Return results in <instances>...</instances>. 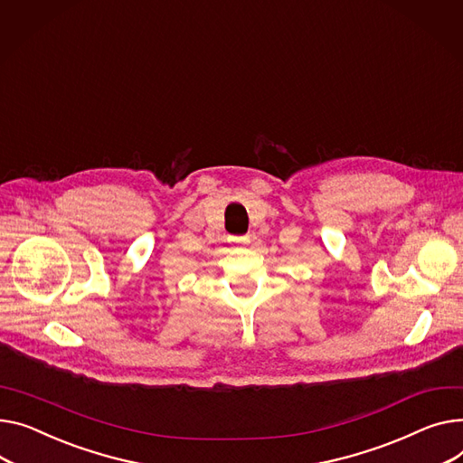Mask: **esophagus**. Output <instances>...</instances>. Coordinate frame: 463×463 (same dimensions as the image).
Returning a JSON list of instances; mask_svg holds the SVG:
<instances>
[{"instance_id": "obj_1", "label": "esophagus", "mask_w": 463, "mask_h": 463, "mask_svg": "<svg viewBox=\"0 0 463 463\" xmlns=\"http://www.w3.org/2000/svg\"><path fill=\"white\" fill-rule=\"evenodd\" d=\"M231 241L234 245H238V248H245V245L251 241V238L250 236H234V238H231Z\"/></svg>"}]
</instances>
